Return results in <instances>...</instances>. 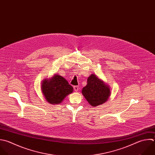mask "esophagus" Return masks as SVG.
Returning a JSON list of instances; mask_svg holds the SVG:
<instances>
[{
	"label": "esophagus",
	"mask_w": 155,
	"mask_h": 155,
	"mask_svg": "<svg viewBox=\"0 0 155 155\" xmlns=\"http://www.w3.org/2000/svg\"><path fill=\"white\" fill-rule=\"evenodd\" d=\"M74 90L75 91H78V90H79V86H74Z\"/></svg>",
	"instance_id": "obj_1"
}]
</instances>
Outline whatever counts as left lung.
<instances>
[{
	"mask_svg": "<svg viewBox=\"0 0 155 155\" xmlns=\"http://www.w3.org/2000/svg\"><path fill=\"white\" fill-rule=\"evenodd\" d=\"M82 94L92 107L106 102L111 95L110 87L96 74H91L87 79V85L82 90Z\"/></svg>",
	"mask_w": 155,
	"mask_h": 155,
	"instance_id": "8db88e82",
	"label": "left lung"
}]
</instances>
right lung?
Masks as SVG:
<instances>
[{
	"mask_svg": "<svg viewBox=\"0 0 155 155\" xmlns=\"http://www.w3.org/2000/svg\"><path fill=\"white\" fill-rule=\"evenodd\" d=\"M41 91L47 102L51 104H59L73 88L62 76L54 74L50 78L44 79L41 85Z\"/></svg>",
	"mask_w": 155,
	"mask_h": 155,
	"instance_id": "add662e5",
	"label": "right lung"
}]
</instances>
